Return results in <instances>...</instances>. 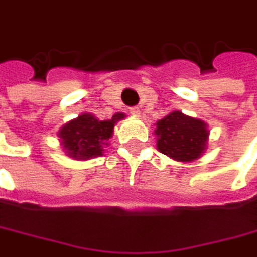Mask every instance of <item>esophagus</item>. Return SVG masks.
Segmentation results:
<instances>
[{
    "label": "esophagus",
    "mask_w": 257,
    "mask_h": 257,
    "mask_svg": "<svg viewBox=\"0 0 257 257\" xmlns=\"http://www.w3.org/2000/svg\"><path fill=\"white\" fill-rule=\"evenodd\" d=\"M129 113L132 116H140V107H131L129 108Z\"/></svg>",
    "instance_id": "34e87169"
}]
</instances>
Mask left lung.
I'll return each mask as SVG.
<instances>
[{"mask_svg":"<svg viewBox=\"0 0 257 257\" xmlns=\"http://www.w3.org/2000/svg\"><path fill=\"white\" fill-rule=\"evenodd\" d=\"M159 152L178 162H193L207 149V125L182 111H171L156 123Z\"/></svg>","mask_w":257,"mask_h":257,"instance_id":"1","label":"left lung"}]
</instances>
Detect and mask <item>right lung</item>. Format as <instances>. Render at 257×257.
Masks as SVG:
<instances>
[{
	"label": "right lung",
	"instance_id": "right-lung-1",
	"mask_svg": "<svg viewBox=\"0 0 257 257\" xmlns=\"http://www.w3.org/2000/svg\"><path fill=\"white\" fill-rule=\"evenodd\" d=\"M123 117V113H116L108 120H98L94 114L83 113L67 122L59 131L64 152L76 160H88L103 156V147L108 146L114 125Z\"/></svg>",
	"mask_w": 257,
	"mask_h": 257
}]
</instances>
